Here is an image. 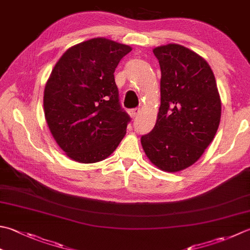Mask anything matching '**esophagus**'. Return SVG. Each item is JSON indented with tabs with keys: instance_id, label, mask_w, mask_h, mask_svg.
Here are the masks:
<instances>
[{
	"instance_id": "esophagus-1",
	"label": "esophagus",
	"mask_w": 250,
	"mask_h": 250,
	"mask_svg": "<svg viewBox=\"0 0 250 250\" xmlns=\"http://www.w3.org/2000/svg\"><path fill=\"white\" fill-rule=\"evenodd\" d=\"M140 111H141L140 108H132V109L129 110V114H130L132 118H134V117H136L140 114Z\"/></svg>"
}]
</instances>
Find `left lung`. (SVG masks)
Masks as SVG:
<instances>
[{
    "label": "left lung",
    "instance_id": "8db88e82",
    "mask_svg": "<svg viewBox=\"0 0 250 250\" xmlns=\"http://www.w3.org/2000/svg\"><path fill=\"white\" fill-rule=\"evenodd\" d=\"M153 52L161 70L160 107L154 129L141 143L155 166L177 172L196 163L212 142L221 101L211 68L198 54L179 44Z\"/></svg>",
    "mask_w": 250,
    "mask_h": 250
}]
</instances>
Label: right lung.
Masks as SVG:
<instances>
[{"instance_id":"add662e5","label":"right lung","mask_w":250,"mask_h":250,"mask_svg":"<svg viewBox=\"0 0 250 250\" xmlns=\"http://www.w3.org/2000/svg\"><path fill=\"white\" fill-rule=\"evenodd\" d=\"M132 48L95 38L62 54L44 89V114L56 143L83 164L108 157L131 118L122 109L114 72Z\"/></svg>"}]
</instances>
